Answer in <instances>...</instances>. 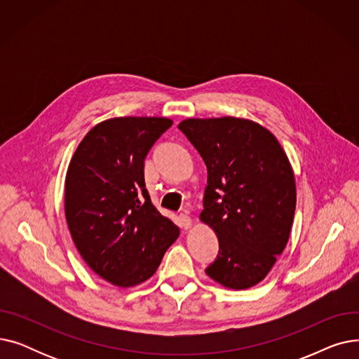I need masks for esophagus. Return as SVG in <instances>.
Instances as JSON below:
<instances>
[{
    "mask_svg": "<svg viewBox=\"0 0 359 359\" xmlns=\"http://www.w3.org/2000/svg\"><path fill=\"white\" fill-rule=\"evenodd\" d=\"M179 224H180V227L183 230L191 229L192 227V218L189 215H186V214H180L179 215Z\"/></svg>",
    "mask_w": 359,
    "mask_h": 359,
    "instance_id": "esophagus-1",
    "label": "esophagus"
}]
</instances>
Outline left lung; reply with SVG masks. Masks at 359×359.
Listing matches in <instances>:
<instances>
[{
	"instance_id": "8db88e82",
	"label": "left lung",
	"mask_w": 359,
	"mask_h": 359,
	"mask_svg": "<svg viewBox=\"0 0 359 359\" xmlns=\"http://www.w3.org/2000/svg\"><path fill=\"white\" fill-rule=\"evenodd\" d=\"M179 129L208 168L201 219L219 241L206 275L225 288H250L284 252L295 212L292 167L278 140L240 118L186 119Z\"/></svg>"
}]
</instances>
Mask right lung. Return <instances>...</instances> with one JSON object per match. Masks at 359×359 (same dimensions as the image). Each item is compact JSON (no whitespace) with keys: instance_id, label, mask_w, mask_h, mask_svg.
<instances>
[{"instance_id":"1","label":"right lung","mask_w":359,"mask_h":359,"mask_svg":"<svg viewBox=\"0 0 359 359\" xmlns=\"http://www.w3.org/2000/svg\"><path fill=\"white\" fill-rule=\"evenodd\" d=\"M173 125L167 118H113L83 138L65 177V217L84 262L128 288L153 276L179 229L149 199L144 160Z\"/></svg>"}]
</instances>
